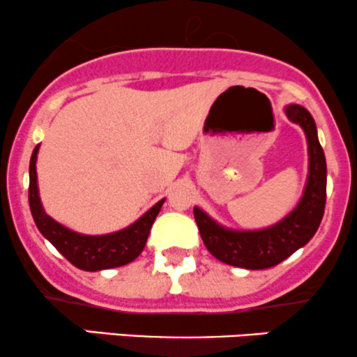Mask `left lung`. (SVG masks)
Wrapping results in <instances>:
<instances>
[{
	"label": "left lung",
	"mask_w": 357,
	"mask_h": 357,
	"mask_svg": "<svg viewBox=\"0 0 357 357\" xmlns=\"http://www.w3.org/2000/svg\"><path fill=\"white\" fill-rule=\"evenodd\" d=\"M287 119L304 130L309 154V173L301 199L277 223L257 230H236L221 225L202 208L195 206L199 235L208 252L223 264L248 270H264L289 258L310 241L317 231L326 208L327 166L310 112L298 104L284 107Z\"/></svg>",
	"instance_id": "1"
}]
</instances>
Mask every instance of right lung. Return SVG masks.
<instances>
[{
	"label": "right lung",
	"mask_w": 357,
	"mask_h": 357,
	"mask_svg": "<svg viewBox=\"0 0 357 357\" xmlns=\"http://www.w3.org/2000/svg\"><path fill=\"white\" fill-rule=\"evenodd\" d=\"M38 149L40 144L35 147L30 159L28 199H30V210L36 228L45 238L50 241L53 247L59 250L72 265H75L80 270H85V272L122 267V265L136 260L146 247L151 227H153L155 216L161 211V206L166 202V198L155 203L144 215L139 216L134 223H130L129 227L122 228L119 231L105 233V235H84V233L73 231L45 213L42 199H40L38 176H36Z\"/></svg>",
	"instance_id": "1"
}]
</instances>
